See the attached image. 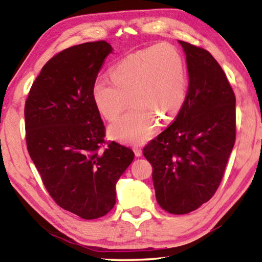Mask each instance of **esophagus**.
<instances>
[{
    "instance_id": "esophagus-1",
    "label": "esophagus",
    "mask_w": 262,
    "mask_h": 262,
    "mask_svg": "<svg viewBox=\"0 0 262 262\" xmlns=\"http://www.w3.org/2000/svg\"><path fill=\"white\" fill-rule=\"evenodd\" d=\"M134 152H135V156L136 157H141L142 156V150L141 148H134Z\"/></svg>"
}]
</instances>
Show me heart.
Wrapping results in <instances>:
<instances>
[{
	"label": "heart",
	"instance_id": "obj_1",
	"mask_svg": "<svg viewBox=\"0 0 262 262\" xmlns=\"http://www.w3.org/2000/svg\"><path fill=\"white\" fill-rule=\"evenodd\" d=\"M111 78H97L91 97L108 121L132 108L110 126V135L127 144L144 143L161 121H170L184 106L187 95L185 61L173 46L162 45L133 52L111 68Z\"/></svg>",
	"mask_w": 262,
	"mask_h": 262
}]
</instances>
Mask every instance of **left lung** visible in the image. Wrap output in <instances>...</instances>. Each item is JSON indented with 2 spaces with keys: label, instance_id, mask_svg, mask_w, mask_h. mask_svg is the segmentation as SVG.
Here are the masks:
<instances>
[{
  "label": "left lung",
  "instance_id": "8db88e82",
  "mask_svg": "<svg viewBox=\"0 0 262 262\" xmlns=\"http://www.w3.org/2000/svg\"><path fill=\"white\" fill-rule=\"evenodd\" d=\"M179 43L189 78L186 100L173 123L143 149L158 205L176 215L210 200L236 140V97L223 69L208 51Z\"/></svg>",
  "mask_w": 262,
  "mask_h": 262
}]
</instances>
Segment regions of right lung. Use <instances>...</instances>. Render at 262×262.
I'll return each instance as SVG.
<instances>
[{"label":"right lung","mask_w":262,"mask_h":262,"mask_svg":"<svg viewBox=\"0 0 262 262\" xmlns=\"http://www.w3.org/2000/svg\"><path fill=\"white\" fill-rule=\"evenodd\" d=\"M104 40L60 52L43 66L25 103L26 144L51 196L64 210L95 220L115 205V185L133 150L105 143V126L91 86L105 57Z\"/></svg>","instance_id":"add662e5"}]
</instances>
